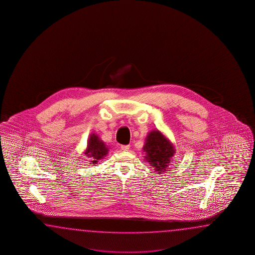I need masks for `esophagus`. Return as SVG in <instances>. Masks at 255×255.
<instances>
[{
    "label": "esophagus",
    "instance_id": "esophagus-1",
    "mask_svg": "<svg viewBox=\"0 0 255 255\" xmlns=\"http://www.w3.org/2000/svg\"><path fill=\"white\" fill-rule=\"evenodd\" d=\"M129 145H122L121 146V149L123 150V151H128V149H129Z\"/></svg>",
    "mask_w": 255,
    "mask_h": 255
}]
</instances>
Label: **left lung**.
<instances>
[{"label":"left lung","mask_w":255,"mask_h":255,"mask_svg":"<svg viewBox=\"0 0 255 255\" xmlns=\"http://www.w3.org/2000/svg\"><path fill=\"white\" fill-rule=\"evenodd\" d=\"M144 151L146 153V161L158 173L166 171L173 163L170 158L175 153L174 146L158 130L151 131L146 136Z\"/></svg>","instance_id":"left-lung-1"}]
</instances>
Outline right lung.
Segmentation results:
<instances>
[{
    "mask_svg": "<svg viewBox=\"0 0 255 255\" xmlns=\"http://www.w3.org/2000/svg\"><path fill=\"white\" fill-rule=\"evenodd\" d=\"M109 152V148L104 144L102 140L99 139L98 135L92 134L89 137L87 148L85 154L87 157H92L93 164L98 163V160L102 159Z\"/></svg>",
    "mask_w": 255,
    "mask_h": 255,
    "instance_id": "obj_1",
    "label": "right lung"
}]
</instances>
